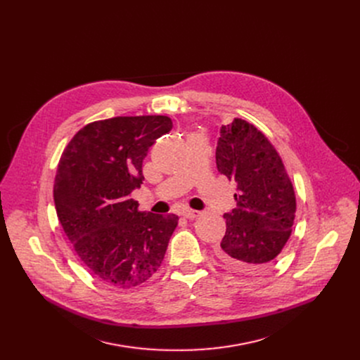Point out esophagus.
I'll return each mask as SVG.
<instances>
[{"label": "esophagus", "mask_w": 360, "mask_h": 360, "mask_svg": "<svg viewBox=\"0 0 360 360\" xmlns=\"http://www.w3.org/2000/svg\"><path fill=\"white\" fill-rule=\"evenodd\" d=\"M200 214H201L200 211H195V210H184L182 212V215L188 219H195L197 217H200Z\"/></svg>", "instance_id": "esophagus-1"}]
</instances>
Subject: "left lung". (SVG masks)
Here are the masks:
<instances>
[{"label":"left lung","instance_id":"obj_1","mask_svg":"<svg viewBox=\"0 0 360 360\" xmlns=\"http://www.w3.org/2000/svg\"><path fill=\"white\" fill-rule=\"evenodd\" d=\"M219 134L217 168L237 184V207L224 214L226 231L217 257L228 267L257 273L291 236L296 193L278 152L255 124L236 117Z\"/></svg>","mask_w":360,"mask_h":360}]
</instances>
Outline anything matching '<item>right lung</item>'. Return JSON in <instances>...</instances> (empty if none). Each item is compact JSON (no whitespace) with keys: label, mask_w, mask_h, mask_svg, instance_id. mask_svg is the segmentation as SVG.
<instances>
[{"label":"right lung","mask_w":360,"mask_h":360,"mask_svg":"<svg viewBox=\"0 0 360 360\" xmlns=\"http://www.w3.org/2000/svg\"><path fill=\"white\" fill-rule=\"evenodd\" d=\"M162 115L117 116L83 126L54 178L58 221L83 266L102 283L132 288L160 267L178 217L142 212L130 192L153 142L172 129Z\"/></svg>","instance_id":"add662e5"}]
</instances>
